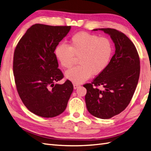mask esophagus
I'll return each instance as SVG.
<instances>
[{"label": "esophagus", "mask_w": 151, "mask_h": 151, "mask_svg": "<svg viewBox=\"0 0 151 151\" xmlns=\"http://www.w3.org/2000/svg\"><path fill=\"white\" fill-rule=\"evenodd\" d=\"M73 86H74V89H76L77 88H78L80 86H79V84H76V83H74V84H73Z\"/></svg>", "instance_id": "34e87169"}]
</instances>
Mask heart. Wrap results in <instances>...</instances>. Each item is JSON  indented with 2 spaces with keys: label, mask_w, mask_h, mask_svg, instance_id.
Listing matches in <instances>:
<instances>
[{
  "label": "heart",
  "mask_w": 151,
  "mask_h": 151,
  "mask_svg": "<svg viewBox=\"0 0 151 151\" xmlns=\"http://www.w3.org/2000/svg\"><path fill=\"white\" fill-rule=\"evenodd\" d=\"M114 51L113 44L107 37H99L97 35L79 32L72 36L69 46L58 45L55 55L60 65L70 68L79 57L78 66L65 72V77L76 84H81L91 76L101 74L110 63Z\"/></svg>",
  "instance_id": "1"
}]
</instances>
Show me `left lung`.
<instances>
[{
  "instance_id": "left-lung-1",
  "label": "left lung",
  "mask_w": 151,
  "mask_h": 151,
  "mask_svg": "<svg viewBox=\"0 0 151 151\" xmlns=\"http://www.w3.org/2000/svg\"><path fill=\"white\" fill-rule=\"evenodd\" d=\"M108 34L115 43V53L108 67L91 83L83 86L86 107L91 115L108 119L127 108L138 84L140 59L134 44L122 32L112 28L95 29ZM102 85L103 90L97 87Z\"/></svg>"
}]
</instances>
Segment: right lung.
<instances>
[{
    "mask_svg": "<svg viewBox=\"0 0 151 151\" xmlns=\"http://www.w3.org/2000/svg\"><path fill=\"white\" fill-rule=\"evenodd\" d=\"M71 28L35 24L18 42L13 58L17 93L25 106L35 115L52 118L65 109L74 87L63 79L54 51Z\"/></svg>",
    "mask_w": 151,
    "mask_h": 151,
    "instance_id": "1",
    "label": "right lung"
}]
</instances>
